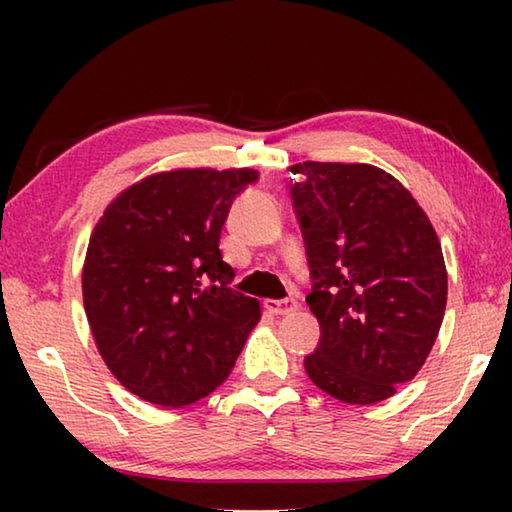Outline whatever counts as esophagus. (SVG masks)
<instances>
[{
	"instance_id": "obj_1",
	"label": "esophagus",
	"mask_w": 512,
	"mask_h": 512,
	"mask_svg": "<svg viewBox=\"0 0 512 512\" xmlns=\"http://www.w3.org/2000/svg\"><path fill=\"white\" fill-rule=\"evenodd\" d=\"M264 307L271 311V314H275V316H284V314H291V311L298 309V300H293V298L264 300Z\"/></svg>"
}]
</instances>
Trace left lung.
I'll use <instances>...</instances> for the list:
<instances>
[{
  "label": "left lung",
  "mask_w": 512,
  "mask_h": 512,
  "mask_svg": "<svg viewBox=\"0 0 512 512\" xmlns=\"http://www.w3.org/2000/svg\"><path fill=\"white\" fill-rule=\"evenodd\" d=\"M293 210L314 287L307 296L320 343L309 379L345 404H375L411 381L436 343L447 268L418 201L384 169L300 162Z\"/></svg>",
  "instance_id": "8db88e82"
}]
</instances>
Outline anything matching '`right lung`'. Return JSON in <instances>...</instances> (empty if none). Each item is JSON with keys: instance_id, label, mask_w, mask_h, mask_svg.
Segmentation results:
<instances>
[{"instance_id": "add662e5", "label": "right lung", "mask_w": 512, "mask_h": 512, "mask_svg": "<svg viewBox=\"0 0 512 512\" xmlns=\"http://www.w3.org/2000/svg\"><path fill=\"white\" fill-rule=\"evenodd\" d=\"M255 169H173L124 189L94 225L83 305L126 391L180 409L221 386L262 309L232 291L219 239Z\"/></svg>"}]
</instances>
